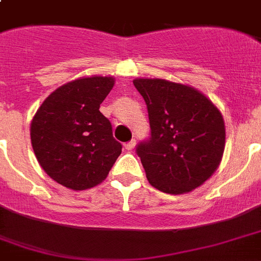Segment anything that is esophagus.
<instances>
[{"label":"esophagus","mask_w":261,"mask_h":261,"mask_svg":"<svg viewBox=\"0 0 261 261\" xmlns=\"http://www.w3.org/2000/svg\"><path fill=\"white\" fill-rule=\"evenodd\" d=\"M135 145H137V141H135V139H131L130 142H127L126 145H124V149H126V150H133L135 147Z\"/></svg>","instance_id":"34e87169"}]
</instances>
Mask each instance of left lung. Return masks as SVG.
<instances>
[{"instance_id": "left-lung-1", "label": "left lung", "mask_w": 261, "mask_h": 261, "mask_svg": "<svg viewBox=\"0 0 261 261\" xmlns=\"http://www.w3.org/2000/svg\"><path fill=\"white\" fill-rule=\"evenodd\" d=\"M147 106L151 137L137 153L151 186L188 194L213 176L225 150V122L210 98L190 85L135 79Z\"/></svg>"}]
</instances>
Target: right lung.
<instances>
[{"label": "right lung", "mask_w": 261, "mask_h": 261, "mask_svg": "<svg viewBox=\"0 0 261 261\" xmlns=\"http://www.w3.org/2000/svg\"><path fill=\"white\" fill-rule=\"evenodd\" d=\"M114 77H81L55 89L31 120V143L38 163L53 180L74 191L106 180L122 145L98 111Z\"/></svg>", "instance_id": "1"}]
</instances>
